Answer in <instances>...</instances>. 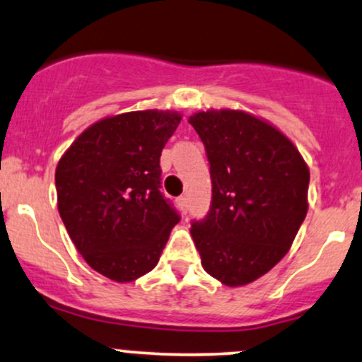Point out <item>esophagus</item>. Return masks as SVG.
Returning <instances> with one entry per match:
<instances>
[{"instance_id":"obj_1","label":"esophagus","mask_w":362,"mask_h":362,"mask_svg":"<svg viewBox=\"0 0 362 362\" xmlns=\"http://www.w3.org/2000/svg\"><path fill=\"white\" fill-rule=\"evenodd\" d=\"M177 204H180V207H181V211L182 212H188V198L186 197H180L177 198Z\"/></svg>"}]
</instances>
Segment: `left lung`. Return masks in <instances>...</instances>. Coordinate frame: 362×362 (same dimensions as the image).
Listing matches in <instances>:
<instances>
[{
	"label": "left lung",
	"mask_w": 362,
	"mask_h": 362,
	"mask_svg": "<svg viewBox=\"0 0 362 362\" xmlns=\"http://www.w3.org/2000/svg\"><path fill=\"white\" fill-rule=\"evenodd\" d=\"M188 122L211 164V211L192 223L209 274L242 286L290 250L307 214L309 167L281 131L242 110H207Z\"/></svg>",
	"instance_id": "left-lung-1"
}]
</instances>
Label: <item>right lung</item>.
I'll list each match as a JSON object with an SVG mask.
<instances>
[{
    "mask_svg": "<svg viewBox=\"0 0 362 362\" xmlns=\"http://www.w3.org/2000/svg\"><path fill=\"white\" fill-rule=\"evenodd\" d=\"M170 110H139L89 126L57 165L58 212L84 260L119 283L157 266L180 214L160 192V155L180 126Z\"/></svg>",
    "mask_w": 362,
    "mask_h": 362,
    "instance_id": "obj_1",
    "label": "right lung"
}]
</instances>
